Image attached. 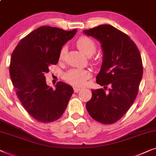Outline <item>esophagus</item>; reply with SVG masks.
I'll use <instances>...</instances> for the list:
<instances>
[{"instance_id": "obj_1", "label": "esophagus", "mask_w": 156, "mask_h": 156, "mask_svg": "<svg viewBox=\"0 0 156 156\" xmlns=\"http://www.w3.org/2000/svg\"><path fill=\"white\" fill-rule=\"evenodd\" d=\"M80 90H81V89L80 88V87H74V91L75 93L79 92V91H80Z\"/></svg>"}]
</instances>
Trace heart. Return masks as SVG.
Returning a JSON list of instances; mask_svg holds the SVG:
<instances>
[{
    "label": "heart",
    "instance_id": "heart-1",
    "mask_svg": "<svg viewBox=\"0 0 156 156\" xmlns=\"http://www.w3.org/2000/svg\"><path fill=\"white\" fill-rule=\"evenodd\" d=\"M76 45L87 56H91L97 51V44L91 37L87 36H82L76 40ZM66 47L61 48L59 54V59L62 60L66 55ZM91 73L86 69H72L67 72L65 75V80L69 84L74 87H80L86 84L87 81L90 78Z\"/></svg>",
    "mask_w": 156,
    "mask_h": 156
}]
</instances>
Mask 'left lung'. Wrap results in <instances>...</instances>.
<instances>
[{
    "label": "left lung",
    "mask_w": 156,
    "mask_h": 156,
    "mask_svg": "<svg viewBox=\"0 0 156 156\" xmlns=\"http://www.w3.org/2000/svg\"><path fill=\"white\" fill-rule=\"evenodd\" d=\"M84 33L99 40L104 52L97 76V83L104 89H92L87 109L95 121L112 124L124 116L137 97L143 76L140 53L129 35L110 25H99ZM108 86L110 88L107 90Z\"/></svg>",
    "instance_id": "obj_1"
}]
</instances>
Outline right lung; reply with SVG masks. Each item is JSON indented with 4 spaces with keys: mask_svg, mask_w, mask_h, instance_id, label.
I'll use <instances>...</instances> for the list:
<instances>
[{
    "mask_svg": "<svg viewBox=\"0 0 156 156\" xmlns=\"http://www.w3.org/2000/svg\"><path fill=\"white\" fill-rule=\"evenodd\" d=\"M76 30L42 26L21 39L12 53L10 75L16 95L32 117L42 123L59 119L67 108L73 88L59 82L56 89L48 86L44 74L57 65L64 44Z\"/></svg>",
    "mask_w": 156,
    "mask_h": 156,
    "instance_id": "1",
    "label": "right lung"
}]
</instances>
